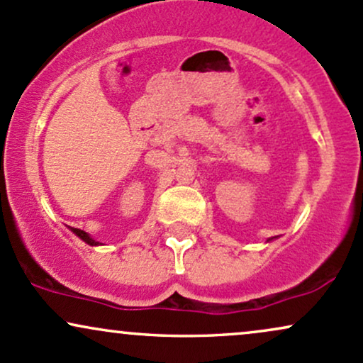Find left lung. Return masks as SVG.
<instances>
[{
    "label": "left lung",
    "mask_w": 363,
    "mask_h": 363,
    "mask_svg": "<svg viewBox=\"0 0 363 363\" xmlns=\"http://www.w3.org/2000/svg\"><path fill=\"white\" fill-rule=\"evenodd\" d=\"M270 240H272V238H269V240H267V242H270Z\"/></svg>",
    "instance_id": "1"
}]
</instances>
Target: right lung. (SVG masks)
Returning <instances> with one entry per match:
<instances>
[{
  "label": "right lung",
  "instance_id": "1",
  "mask_svg": "<svg viewBox=\"0 0 363 363\" xmlns=\"http://www.w3.org/2000/svg\"><path fill=\"white\" fill-rule=\"evenodd\" d=\"M71 231L72 233H76L77 237H79L82 242H86L87 245H91V247H98V245H103L101 242H96V240L91 237L89 233H86V231H82V230H77V228H71Z\"/></svg>",
  "mask_w": 363,
  "mask_h": 363
}]
</instances>
